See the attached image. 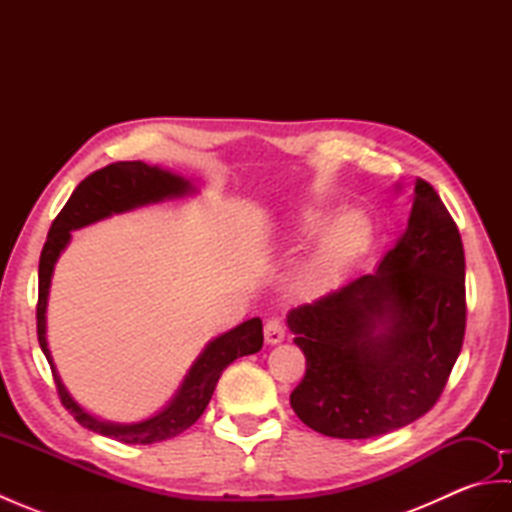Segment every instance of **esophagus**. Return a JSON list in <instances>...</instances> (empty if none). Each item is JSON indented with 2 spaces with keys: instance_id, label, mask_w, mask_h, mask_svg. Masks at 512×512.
Wrapping results in <instances>:
<instances>
[{
  "instance_id": "esophagus-1",
  "label": "esophagus",
  "mask_w": 512,
  "mask_h": 512,
  "mask_svg": "<svg viewBox=\"0 0 512 512\" xmlns=\"http://www.w3.org/2000/svg\"><path fill=\"white\" fill-rule=\"evenodd\" d=\"M264 336H266V343H270V345L281 343V341H284V336H286V325L281 323V319H277V317L268 319L264 323Z\"/></svg>"
}]
</instances>
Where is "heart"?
<instances>
[{
  "label": "heart",
  "mask_w": 512,
  "mask_h": 512,
  "mask_svg": "<svg viewBox=\"0 0 512 512\" xmlns=\"http://www.w3.org/2000/svg\"><path fill=\"white\" fill-rule=\"evenodd\" d=\"M325 224V213L308 211L292 228V239L303 242L317 235ZM372 237V220L361 209H350L341 213L323 233L321 242L301 270V286L312 292L330 288L345 266L361 253V248Z\"/></svg>",
  "instance_id": "heart-1"
}]
</instances>
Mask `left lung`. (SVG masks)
I'll return each mask as SVG.
<instances>
[{"instance_id": "obj_1", "label": "left lung", "mask_w": 512, "mask_h": 512, "mask_svg": "<svg viewBox=\"0 0 512 512\" xmlns=\"http://www.w3.org/2000/svg\"><path fill=\"white\" fill-rule=\"evenodd\" d=\"M288 328L306 354L290 405L323 436H383L436 405L466 328L462 237L436 189L418 178L376 273L292 308Z\"/></svg>"}]
</instances>
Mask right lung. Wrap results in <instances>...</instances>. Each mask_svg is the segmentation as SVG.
I'll return each instance as SVG.
<instances>
[{
    "label": "right lung",
    "mask_w": 512,
    "mask_h": 512,
    "mask_svg": "<svg viewBox=\"0 0 512 512\" xmlns=\"http://www.w3.org/2000/svg\"><path fill=\"white\" fill-rule=\"evenodd\" d=\"M191 191L193 187L189 180H184L167 169L149 167L140 160L112 162V165L90 173V176L74 189L61 213L54 217L48 239L46 244H43L39 257L37 336L41 352L46 354L50 363L63 407L68 409L74 420L83 424L85 429L125 444H154L160 440H169L173 436H178L184 429H189L191 424L202 416L206 405H209L217 380H220L224 369L231 365L235 358L262 350V319L255 317L239 323L237 328L217 336V339L206 345L204 352L198 356V361L189 369V374L184 378L178 394L173 396L169 405L158 411L156 416L134 424L105 422L94 418L92 413L85 411L79 402L68 394V389L61 383L57 367L52 363L46 341V308L52 270L54 264H57L61 250L70 242V231L99 222L103 217H110L114 213H125L138 209V206L162 202L169 198H182V195H187Z\"/></svg>",
    "instance_id": "obj_1"
}]
</instances>
